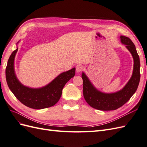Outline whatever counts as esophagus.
<instances>
[{"mask_svg": "<svg viewBox=\"0 0 147 147\" xmlns=\"http://www.w3.org/2000/svg\"><path fill=\"white\" fill-rule=\"evenodd\" d=\"M83 69V66L81 64H78L76 66V71L77 72H80Z\"/></svg>", "mask_w": 147, "mask_h": 147, "instance_id": "1", "label": "esophagus"}]
</instances>
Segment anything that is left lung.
<instances>
[{
  "label": "left lung",
  "instance_id": "8db88e82",
  "mask_svg": "<svg viewBox=\"0 0 147 147\" xmlns=\"http://www.w3.org/2000/svg\"><path fill=\"white\" fill-rule=\"evenodd\" d=\"M121 42L126 45L134 59V69L131 78L121 90L114 93H104L98 91L92 85L84 73H82L84 98L92 108L104 110H114L121 107L131 99L139 86L140 74V59L136 47L131 40L126 36H120Z\"/></svg>",
  "mask_w": 147,
  "mask_h": 147
}]
</instances>
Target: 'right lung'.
<instances>
[{"instance_id":"obj_1","label":"right lung","mask_w":147,"mask_h":147,"mask_svg":"<svg viewBox=\"0 0 147 147\" xmlns=\"http://www.w3.org/2000/svg\"><path fill=\"white\" fill-rule=\"evenodd\" d=\"M18 50L17 48L11 53L5 70L7 82L11 91L22 104L31 109H43L55 105L61 98L65 84L74 77L75 68L61 74L45 86L40 88L25 86L18 80L14 70V59Z\"/></svg>"}]
</instances>
